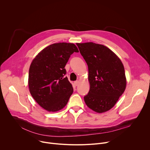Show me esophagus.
I'll use <instances>...</instances> for the list:
<instances>
[{
    "label": "esophagus",
    "instance_id": "esophagus-1",
    "mask_svg": "<svg viewBox=\"0 0 150 150\" xmlns=\"http://www.w3.org/2000/svg\"><path fill=\"white\" fill-rule=\"evenodd\" d=\"M79 84V81H76L74 82V85H75V86H78Z\"/></svg>",
    "mask_w": 150,
    "mask_h": 150
}]
</instances>
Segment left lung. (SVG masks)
<instances>
[{"label":"left lung","mask_w":150,"mask_h":150,"mask_svg":"<svg viewBox=\"0 0 150 150\" xmlns=\"http://www.w3.org/2000/svg\"><path fill=\"white\" fill-rule=\"evenodd\" d=\"M88 68L90 88L84 101L97 113L111 109L125 90L126 79L123 63L110 49L93 42L77 43Z\"/></svg>","instance_id":"left-lung-1"}]
</instances>
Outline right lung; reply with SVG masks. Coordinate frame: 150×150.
Segmentation results:
<instances>
[{"instance_id":"right-lung-1","label":"right lung","mask_w":150,"mask_h":150,"mask_svg":"<svg viewBox=\"0 0 150 150\" xmlns=\"http://www.w3.org/2000/svg\"><path fill=\"white\" fill-rule=\"evenodd\" d=\"M74 52H79L74 44L59 42L42 50L31 62L28 75L30 92L47 111L54 112L63 109L73 93L72 85L65 76V67Z\"/></svg>"}]
</instances>
